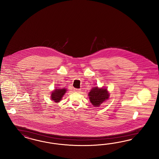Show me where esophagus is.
Here are the masks:
<instances>
[{"label":"esophagus","mask_w":159,"mask_h":159,"mask_svg":"<svg viewBox=\"0 0 159 159\" xmlns=\"http://www.w3.org/2000/svg\"><path fill=\"white\" fill-rule=\"evenodd\" d=\"M74 91H75V92H77V93H80L81 89H77V88H75V89H74Z\"/></svg>","instance_id":"34e87169"}]
</instances>
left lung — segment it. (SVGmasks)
I'll use <instances>...</instances> for the list:
<instances>
[{
	"label": "left lung",
	"mask_w": 159,
	"mask_h": 159,
	"mask_svg": "<svg viewBox=\"0 0 159 159\" xmlns=\"http://www.w3.org/2000/svg\"><path fill=\"white\" fill-rule=\"evenodd\" d=\"M88 96L91 102L94 107H99L101 103L108 99L109 93L106 88L95 87L91 89Z\"/></svg>",
	"instance_id": "left-lung-1"
}]
</instances>
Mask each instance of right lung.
Returning a JSON list of instances; mask_svg holds the SVG:
<instances>
[{"label":"right lung","mask_w":159,"mask_h":159,"mask_svg":"<svg viewBox=\"0 0 159 159\" xmlns=\"http://www.w3.org/2000/svg\"><path fill=\"white\" fill-rule=\"evenodd\" d=\"M66 89L65 88L62 89H55L51 93V100H53L55 102H59L60 100H62L64 95L65 94Z\"/></svg>","instance_id":"right-lung-1"}]
</instances>
